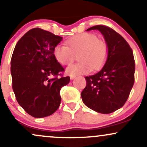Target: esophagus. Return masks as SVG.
I'll return each instance as SVG.
<instances>
[{"label":"esophagus","instance_id":"34e87169","mask_svg":"<svg viewBox=\"0 0 147 147\" xmlns=\"http://www.w3.org/2000/svg\"><path fill=\"white\" fill-rule=\"evenodd\" d=\"M70 77L71 79H74L76 77V75H70Z\"/></svg>","mask_w":147,"mask_h":147}]
</instances>
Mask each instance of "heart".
Masks as SVG:
<instances>
[{"label": "heart", "mask_w": 147, "mask_h": 147, "mask_svg": "<svg viewBox=\"0 0 147 147\" xmlns=\"http://www.w3.org/2000/svg\"><path fill=\"white\" fill-rule=\"evenodd\" d=\"M65 45H57L53 50L55 59L62 65L73 61L75 55L79 53V63L67 68L70 75L87 74L92 70H99L106 63L109 55V47L104 40L97 38L93 34L82 33L70 37Z\"/></svg>", "instance_id": "1"}]
</instances>
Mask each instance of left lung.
Listing matches in <instances>:
<instances>
[{
    "label": "left lung",
    "instance_id": "1",
    "mask_svg": "<svg viewBox=\"0 0 147 147\" xmlns=\"http://www.w3.org/2000/svg\"><path fill=\"white\" fill-rule=\"evenodd\" d=\"M97 30L109 47V55L103 68L95 75L86 77V86L81 96L86 106L100 113L109 114L124 105L134 84L135 59L129 43L117 32L104 25Z\"/></svg>",
    "mask_w": 147,
    "mask_h": 147
}]
</instances>
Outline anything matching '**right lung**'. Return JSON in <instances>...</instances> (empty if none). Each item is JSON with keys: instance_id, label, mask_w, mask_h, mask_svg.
<instances>
[{"instance_id": "1", "label": "right lung", "mask_w": 147, "mask_h": 147, "mask_svg": "<svg viewBox=\"0 0 147 147\" xmlns=\"http://www.w3.org/2000/svg\"><path fill=\"white\" fill-rule=\"evenodd\" d=\"M61 40V36L46 30L33 28L20 38L13 52V90L19 105L34 117L53 114L61 104V88L70 82L53 55Z\"/></svg>"}]
</instances>
